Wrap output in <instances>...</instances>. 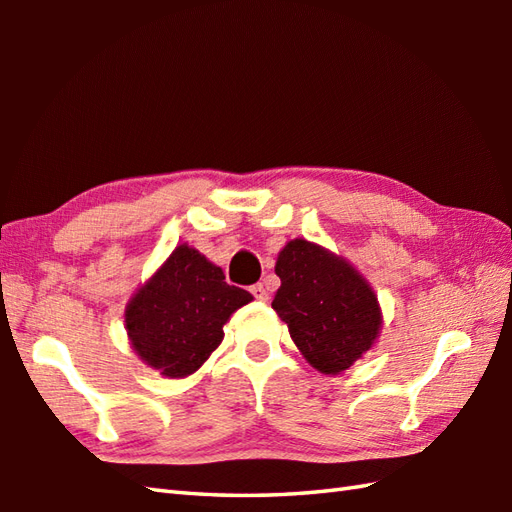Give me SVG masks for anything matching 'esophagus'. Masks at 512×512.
<instances>
[{"label": "esophagus", "instance_id": "34e87169", "mask_svg": "<svg viewBox=\"0 0 512 512\" xmlns=\"http://www.w3.org/2000/svg\"><path fill=\"white\" fill-rule=\"evenodd\" d=\"M250 295H253L257 301H268V290H266L264 284L250 286Z\"/></svg>", "mask_w": 512, "mask_h": 512}]
</instances>
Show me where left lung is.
<instances>
[{
    "instance_id": "8db88e82",
    "label": "left lung",
    "mask_w": 512,
    "mask_h": 512,
    "mask_svg": "<svg viewBox=\"0 0 512 512\" xmlns=\"http://www.w3.org/2000/svg\"><path fill=\"white\" fill-rule=\"evenodd\" d=\"M275 273L281 286L273 308L312 367L339 374L372 347L380 330L376 295L341 257L292 239L279 253Z\"/></svg>"
}]
</instances>
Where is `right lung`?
<instances>
[{"label":"right lung","instance_id":"obj_1","mask_svg":"<svg viewBox=\"0 0 512 512\" xmlns=\"http://www.w3.org/2000/svg\"><path fill=\"white\" fill-rule=\"evenodd\" d=\"M253 297L228 286L222 268L178 246L129 301L125 325L132 347L169 378L193 374L224 339V323Z\"/></svg>","mask_w":512,"mask_h":512}]
</instances>
